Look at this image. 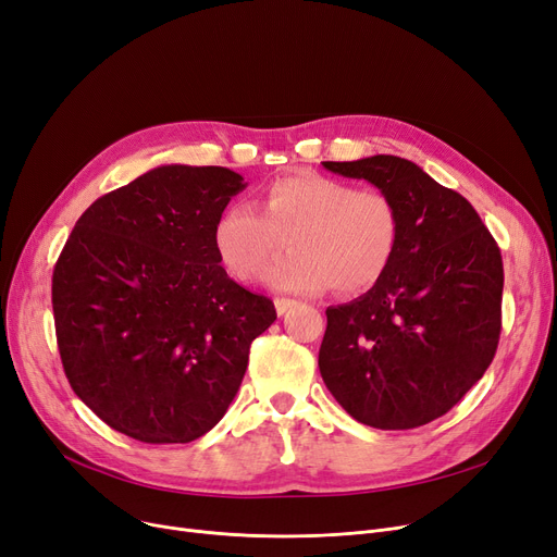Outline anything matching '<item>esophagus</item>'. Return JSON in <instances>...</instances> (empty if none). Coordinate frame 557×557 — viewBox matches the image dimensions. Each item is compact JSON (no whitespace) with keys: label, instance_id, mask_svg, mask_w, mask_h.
I'll list each match as a JSON object with an SVG mask.
<instances>
[{"label":"esophagus","instance_id":"1","mask_svg":"<svg viewBox=\"0 0 557 557\" xmlns=\"http://www.w3.org/2000/svg\"><path fill=\"white\" fill-rule=\"evenodd\" d=\"M296 305V300H292V298H275V311H277V317H284V313L292 309Z\"/></svg>","mask_w":557,"mask_h":557}]
</instances>
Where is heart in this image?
Returning <instances> with one entry per match:
<instances>
[{
	"instance_id": "1",
	"label": "heart",
	"mask_w": 557,
	"mask_h": 557,
	"mask_svg": "<svg viewBox=\"0 0 557 557\" xmlns=\"http://www.w3.org/2000/svg\"><path fill=\"white\" fill-rule=\"evenodd\" d=\"M292 252L271 263L261 280L275 292L355 296L375 286L396 257L400 211L377 188L296 173L261 190L259 211L227 205L213 225V248L227 273L252 280L284 246Z\"/></svg>"
}]
</instances>
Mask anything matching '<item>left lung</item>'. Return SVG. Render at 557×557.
Wrapping results in <instances>:
<instances>
[{
	"instance_id": "8db88e82",
	"label": "left lung",
	"mask_w": 557,
	"mask_h": 557,
	"mask_svg": "<svg viewBox=\"0 0 557 557\" xmlns=\"http://www.w3.org/2000/svg\"><path fill=\"white\" fill-rule=\"evenodd\" d=\"M367 180L400 211V240L364 296L327 307L319 369L359 423L409 430L446 414L492 364L500 334L503 261L459 193L392 154L323 161Z\"/></svg>"
}]
</instances>
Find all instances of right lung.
Masks as SVG:
<instances>
[{
	"label": "right lung",
	"mask_w": 557,
	"mask_h": 557,
	"mask_svg": "<svg viewBox=\"0 0 557 557\" xmlns=\"http://www.w3.org/2000/svg\"><path fill=\"white\" fill-rule=\"evenodd\" d=\"M248 184L221 165H159L95 200L54 265L65 375L113 430L188 444L219 423L273 300L230 280L213 225Z\"/></svg>",
	"instance_id": "add662e5"
}]
</instances>
